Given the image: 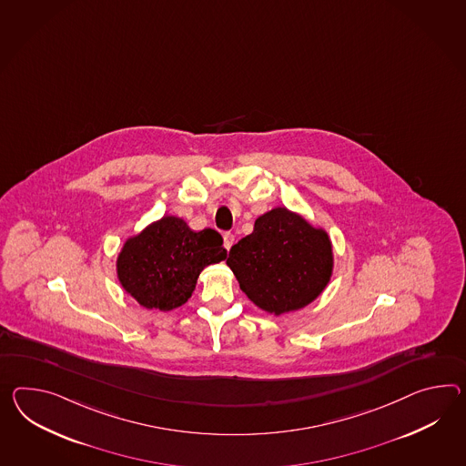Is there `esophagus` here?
Masks as SVG:
<instances>
[{
	"label": "esophagus",
	"instance_id": "34e87169",
	"mask_svg": "<svg viewBox=\"0 0 466 466\" xmlns=\"http://www.w3.org/2000/svg\"><path fill=\"white\" fill-rule=\"evenodd\" d=\"M234 240H236V236H234V234H230V232H226V234H224V246H226V249L228 250L232 248Z\"/></svg>",
	"mask_w": 466,
	"mask_h": 466
}]
</instances>
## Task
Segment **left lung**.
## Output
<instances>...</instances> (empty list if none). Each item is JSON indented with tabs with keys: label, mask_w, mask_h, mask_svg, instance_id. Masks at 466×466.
Segmentation results:
<instances>
[{
	"label": "left lung",
	"mask_w": 466,
	"mask_h": 466,
	"mask_svg": "<svg viewBox=\"0 0 466 466\" xmlns=\"http://www.w3.org/2000/svg\"><path fill=\"white\" fill-rule=\"evenodd\" d=\"M228 264L254 305L283 315L307 307L325 289L333 254L325 230L278 207L230 248Z\"/></svg>",
	"instance_id": "obj_1"
}]
</instances>
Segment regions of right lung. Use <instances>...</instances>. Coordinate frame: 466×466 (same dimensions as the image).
I'll return each instance as SVG.
<instances>
[{
  "mask_svg": "<svg viewBox=\"0 0 466 466\" xmlns=\"http://www.w3.org/2000/svg\"><path fill=\"white\" fill-rule=\"evenodd\" d=\"M226 258L222 236L214 228L195 232L178 217H163L126 240L117 278L139 305L170 311L192 296L205 266Z\"/></svg>",
  "mask_w": 466,
  "mask_h": 466,
  "instance_id": "add662e5",
  "label": "right lung"
}]
</instances>
